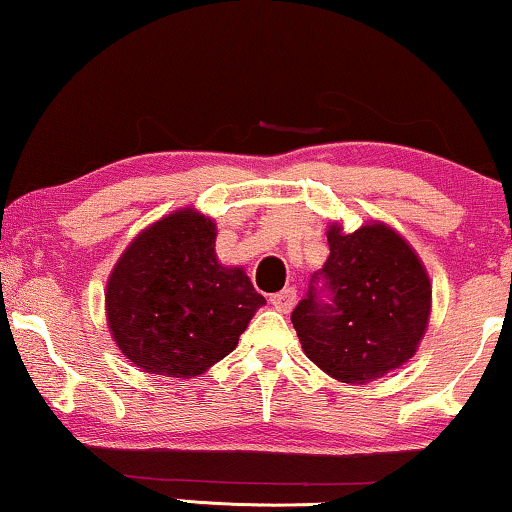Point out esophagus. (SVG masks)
<instances>
[{
  "label": "esophagus",
  "instance_id": "obj_1",
  "mask_svg": "<svg viewBox=\"0 0 512 512\" xmlns=\"http://www.w3.org/2000/svg\"><path fill=\"white\" fill-rule=\"evenodd\" d=\"M296 289H293V286H289V289H284V291H279V293H275V296H270V303H272V307H275V310H279V312H291L293 310V305H296Z\"/></svg>",
  "mask_w": 512,
  "mask_h": 512
}]
</instances>
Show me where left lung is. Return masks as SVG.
Here are the masks:
<instances>
[{"label": "left lung", "instance_id": "left-lung-1", "mask_svg": "<svg viewBox=\"0 0 512 512\" xmlns=\"http://www.w3.org/2000/svg\"><path fill=\"white\" fill-rule=\"evenodd\" d=\"M326 235L331 254L293 310V328L324 373L347 384L373 382L415 356L429 326V275L384 223L354 233L333 223Z\"/></svg>", "mask_w": 512, "mask_h": 512}]
</instances>
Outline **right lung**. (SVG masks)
<instances>
[{
	"label": "right lung",
	"instance_id": "1",
	"mask_svg": "<svg viewBox=\"0 0 512 512\" xmlns=\"http://www.w3.org/2000/svg\"><path fill=\"white\" fill-rule=\"evenodd\" d=\"M216 223L179 209L142 230L107 282V324L151 375L195 377L237 347L265 298L242 268L214 254Z\"/></svg>",
	"mask_w": 512,
	"mask_h": 512
}]
</instances>
